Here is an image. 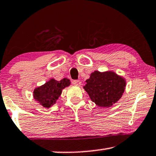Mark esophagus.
<instances>
[{
    "label": "esophagus",
    "instance_id": "obj_1",
    "mask_svg": "<svg viewBox=\"0 0 156 156\" xmlns=\"http://www.w3.org/2000/svg\"><path fill=\"white\" fill-rule=\"evenodd\" d=\"M73 83L75 86H80V85H81V82H80V80H73Z\"/></svg>",
    "mask_w": 156,
    "mask_h": 156
}]
</instances>
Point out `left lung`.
I'll return each mask as SVG.
<instances>
[{
    "label": "left lung",
    "instance_id": "left-lung-1",
    "mask_svg": "<svg viewBox=\"0 0 156 156\" xmlns=\"http://www.w3.org/2000/svg\"><path fill=\"white\" fill-rule=\"evenodd\" d=\"M126 88L124 77L112 70H95L86 80L84 90L90 100L101 108L111 107L122 98Z\"/></svg>",
    "mask_w": 156,
    "mask_h": 156
}]
</instances>
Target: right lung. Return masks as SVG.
<instances>
[{
	"label": "right lung",
	"instance_id": "right-lung-1",
	"mask_svg": "<svg viewBox=\"0 0 156 156\" xmlns=\"http://www.w3.org/2000/svg\"><path fill=\"white\" fill-rule=\"evenodd\" d=\"M70 85V80L67 78L56 80L50 78L42 86L35 88L33 91V98L35 101L44 108H50L56 103L65 88Z\"/></svg>",
	"mask_w": 156,
	"mask_h": 156
}]
</instances>
